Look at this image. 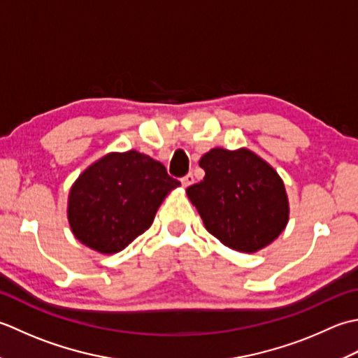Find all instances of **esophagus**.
Wrapping results in <instances>:
<instances>
[{
	"mask_svg": "<svg viewBox=\"0 0 358 358\" xmlns=\"http://www.w3.org/2000/svg\"><path fill=\"white\" fill-rule=\"evenodd\" d=\"M193 182H194V178H193V174H192V173H188L187 176L182 178V185H184L185 188H187V187H189V185H192Z\"/></svg>",
	"mask_w": 358,
	"mask_h": 358,
	"instance_id": "34e87169",
	"label": "esophagus"
}]
</instances>
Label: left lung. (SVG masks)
Masks as SVG:
<instances>
[{
  "label": "left lung",
  "mask_w": 358,
  "mask_h": 358,
  "mask_svg": "<svg viewBox=\"0 0 358 358\" xmlns=\"http://www.w3.org/2000/svg\"><path fill=\"white\" fill-rule=\"evenodd\" d=\"M206 178L187 188L203 225L233 250L253 253L280 236L289 220L284 184L271 165L241 148H213L199 160Z\"/></svg>",
  "instance_id": "1"
}]
</instances>
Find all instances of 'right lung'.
<instances>
[{"instance_id":"obj_1","label":"right lung","mask_w":358,"mask_h":358,"mask_svg":"<svg viewBox=\"0 0 358 358\" xmlns=\"http://www.w3.org/2000/svg\"><path fill=\"white\" fill-rule=\"evenodd\" d=\"M178 185L147 155L111 152L80 174L71 188L72 233L92 250L117 253L148 230L165 196Z\"/></svg>"}]
</instances>
